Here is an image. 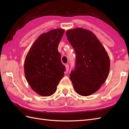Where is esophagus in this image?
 <instances>
[{
  "label": "esophagus",
  "instance_id": "obj_1",
  "mask_svg": "<svg viewBox=\"0 0 129 129\" xmlns=\"http://www.w3.org/2000/svg\"><path fill=\"white\" fill-rule=\"evenodd\" d=\"M65 67H66V72H67L68 71V70H69V65L68 64H66Z\"/></svg>",
  "mask_w": 129,
  "mask_h": 129
}]
</instances>
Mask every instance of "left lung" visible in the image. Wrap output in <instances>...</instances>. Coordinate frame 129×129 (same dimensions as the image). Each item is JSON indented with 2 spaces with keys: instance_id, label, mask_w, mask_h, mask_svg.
<instances>
[{
  "instance_id": "1",
  "label": "left lung",
  "mask_w": 129,
  "mask_h": 129,
  "mask_svg": "<svg viewBox=\"0 0 129 129\" xmlns=\"http://www.w3.org/2000/svg\"><path fill=\"white\" fill-rule=\"evenodd\" d=\"M76 54L75 68L70 74L75 91L87 96L101 88L110 71V58L96 36L82 28L69 29L66 32Z\"/></svg>"
}]
</instances>
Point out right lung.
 Returning <instances> with one entry per match:
<instances>
[{"label":"right lung","instance_id":"1","mask_svg":"<svg viewBox=\"0 0 129 129\" xmlns=\"http://www.w3.org/2000/svg\"><path fill=\"white\" fill-rule=\"evenodd\" d=\"M64 29H54L43 33L31 46L25 58L24 72L33 90L42 96L53 95L64 76V66L57 47Z\"/></svg>","mask_w":129,"mask_h":129}]
</instances>
